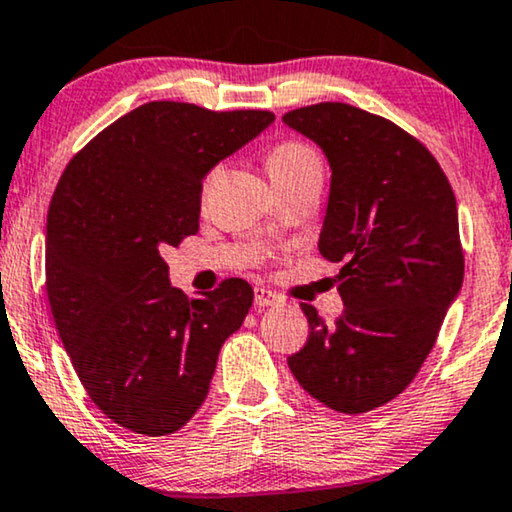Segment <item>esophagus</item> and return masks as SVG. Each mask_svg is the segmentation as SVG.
Here are the masks:
<instances>
[{"instance_id":"obj_1","label":"esophagus","mask_w":512,"mask_h":512,"mask_svg":"<svg viewBox=\"0 0 512 512\" xmlns=\"http://www.w3.org/2000/svg\"><path fill=\"white\" fill-rule=\"evenodd\" d=\"M282 303V298L277 293H272L270 289H263V286H256L254 289V305L256 307H277Z\"/></svg>"}]
</instances>
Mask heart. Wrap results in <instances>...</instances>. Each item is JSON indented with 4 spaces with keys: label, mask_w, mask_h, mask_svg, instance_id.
<instances>
[{
    "label": "heart",
    "mask_w": 512,
    "mask_h": 512,
    "mask_svg": "<svg viewBox=\"0 0 512 512\" xmlns=\"http://www.w3.org/2000/svg\"><path fill=\"white\" fill-rule=\"evenodd\" d=\"M265 167L277 188L300 184L307 179H321L324 174L319 151L303 139H284L272 146L265 156Z\"/></svg>",
    "instance_id": "obj_1"
}]
</instances>
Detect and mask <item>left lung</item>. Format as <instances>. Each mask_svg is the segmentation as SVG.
Instances as JSON below:
<instances>
[{
    "instance_id": "obj_1",
    "label": "left lung",
    "mask_w": 512,
    "mask_h": 512,
    "mask_svg": "<svg viewBox=\"0 0 512 512\" xmlns=\"http://www.w3.org/2000/svg\"><path fill=\"white\" fill-rule=\"evenodd\" d=\"M324 149L331 195L319 251L340 265L345 310L326 324L303 307L310 335L289 356L307 394L361 415L394 401L436 345L464 282L454 191L431 151L387 118L345 102L284 114Z\"/></svg>"
}]
</instances>
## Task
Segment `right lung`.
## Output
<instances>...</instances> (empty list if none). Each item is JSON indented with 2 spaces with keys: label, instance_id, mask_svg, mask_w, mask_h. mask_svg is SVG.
Returning a JSON list of instances; mask_svg holds the SVG:
<instances>
[{
  "label": "right lung",
  "instance_id": "add662e5",
  "mask_svg": "<svg viewBox=\"0 0 512 512\" xmlns=\"http://www.w3.org/2000/svg\"><path fill=\"white\" fill-rule=\"evenodd\" d=\"M275 121L265 109L149 102L90 139L62 172L46 223V293L90 401L142 436L179 431L254 289L223 279L186 298L165 247L200 228L202 179Z\"/></svg>",
  "mask_w": 512,
  "mask_h": 512
}]
</instances>
